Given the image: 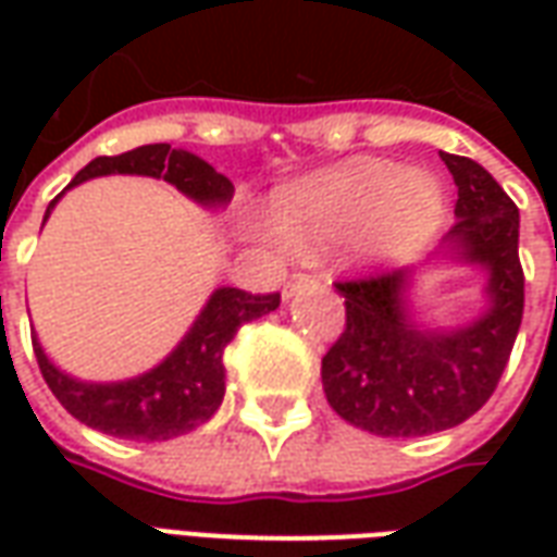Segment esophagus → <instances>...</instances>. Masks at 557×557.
<instances>
[{"label": "esophagus", "mask_w": 557, "mask_h": 557, "mask_svg": "<svg viewBox=\"0 0 557 557\" xmlns=\"http://www.w3.org/2000/svg\"><path fill=\"white\" fill-rule=\"evenodd\" d=\"M315 283H319V274H310V271H295V274H289V280H286L283 292L292 295V292H298L301 286H315Z\"/></svg>", "instance_id": "obj_1"}]
</instances>
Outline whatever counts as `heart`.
Listing matches in <instances>:
<instances>
[{
    "instance_id": "heart-1",
    "label": "heart",
    "mask_w": 557,
    "mask_h": 557,
    "mask_svg": "<svg viewBox=\"0 0 557 557\" xmlns=\"http://www.w3.org/2000/svg\"><path fill=\"white\" fill-rule=\"evenodd\" d=\"M438 218L442 194L430 178L379 160L349 163L277 199L280 235L301 250L375 226V244L385 253H406L435 230Z\"/></svg>"
}]
</instances>
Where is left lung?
Wrapping results in <instances>:
<instances>
[{
	"mask_svg": "<svg viewBox=\"0 0 557 557\" xmlns=\"http://www.w3.org/2000/svg\"><path fill=\"white\" fill-rule=\"evenodd\" d=\"M442 160L459 196L447 242L490 271V310L459 331H418L403 304L406 268L337 280L346 327L322 358L325 397L351 426L385 438L450 430L483 409L502 382L525 310L519 208L478 160Z\"/></svg>",
	"mask_w": 557,
	"mask_h": 557,
	"instance_id": "1",
	"label": "left lung"
}]
</instances>
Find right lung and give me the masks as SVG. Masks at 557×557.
<instances>
[{"label": "right lung", "mask_w": 557, "mask_h": 557, "mask_svg": "<svg viewBox=\"0 0 557 557\" xmlns=\"http://www.w3.org/2000/svg\"><path fill=\"white\" fill-rule=\"evenodd\" d=\"M110 172L154 175V178L175 184L182 194L194 196L206 206H223L232 199V182L223 172L190 151L170 148L166 143L131 148L125 154H113V158L107 154L95 158L89 166H83L74 175L71 184L86 182L95 175H110ZM55 199L50 208L55 206ZM277 307L280 292L253 295L244 289H218L194 322L190 334L166 361L154 367L151 373L131 379V382H115V385L77 382L71 375L59 373L53 363L47 361L38 339H32V346H35L38 370L47 387L79 423L115 435V438L166 442L182 432L196 430L218 411L223 403V391H226L223 349L230 346V339L244 322H253Z\"/></svg>", "instance_id": "obj_1"}]
</instances>
